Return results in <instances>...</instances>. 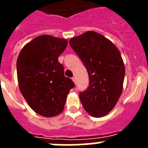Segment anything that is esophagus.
I'll use <instances>...</instances> for the list:
<instances>
[{"label": "esophagus", "instance_id": "esophagus-1", "mask_svg": "<svg viewBox=\"0 0 148 148\" xmlns=\"http://www.w3.org/2000/svg\"><path fill=\"white\" fill-rule=\"evenodd\" d=\"M72 81L76 84V78H75V77H72Z\"/></svg>", "mask_w": 148, "mask_h": 148}]
</instances>
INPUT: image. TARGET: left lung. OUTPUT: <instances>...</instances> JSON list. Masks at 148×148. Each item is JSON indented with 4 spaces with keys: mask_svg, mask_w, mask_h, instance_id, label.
<instances>
[{
    "mask_svg": "<svg viewBox=\"0 0 148 148\" xmlns=\"http://www.w3.org/2000/svg\"><path fill=\"white\" fill-rule=\"evenodd\" d=\"M89 75L87 89L79 93L84 110L100 117L115 106L122 92L125 66L120 51L101 34L87 31L69 41Z\"/></svg>",
    "mask_w": 148,
    "mask_h": 148,
    "instance_id": "8db88e82",
    "label": "left lung"
}]
</instances>
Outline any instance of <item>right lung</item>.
Returning a JSON list of instances; mask_svg holds the SVG:
<instances>
[{
    "instance_id": "1",
    "label": "right lung",
    "mask_w": 148,
    "mask_h": 148,
    "mask_svg": "<svg viewBox=\"0 0 148 148\" xmlns=\"http://www.w3.org/2000/svg\"><path fill=\"white\" fill-rule=\"evenodd\" d=\"M67 41L42 35L21 51L16 63L19 88L34 111L44 117H53L64 108L66 96L75 84L64 76L58 61Z\"/></svg>"
}]
</instances>
